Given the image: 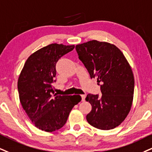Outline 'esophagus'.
Wrapping results in <instances>:
<instances>
[{
	"label": "esophagus",
	"instance_id": "esophagus-1",
	"mask_svg": "<svg viewBox=\"0 0 152 152\" xmlns=\"http://www.w3.org/2000/svg\"><path fill=\"white\" fill-rule=\"evenodd\" d=\"M86 97V95H81V100L83 102L85 101Z\"/></svg>",
	"mask_w": 152,
	"mask_h": 152
}]
</instances>
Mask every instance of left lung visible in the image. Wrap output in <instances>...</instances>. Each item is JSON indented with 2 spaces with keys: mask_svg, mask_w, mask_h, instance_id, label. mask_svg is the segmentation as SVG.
<instances>
[{
  "mask_svg": "<svg viewBox=\"0 0 152 152\" xmlns=\"http://www.w3.org/2000/svg\"><path fill=\"white\" fill-rule=\"evenodd\" d=\"M78 58L91 78L100 85L101 97L88 94L86 100L92 106L88 122L102 130L115 128L127 118L134 96L132 70L123 53L113 44L97 40L76 46Z\"/></svg>",
  "mask_w": 152,
  "mask_h": 152,
  "instance_id": "obj_1",
  "label": "left lung"
}]
</instances>
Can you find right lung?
I'll use <instances>...</instances> for the list:
<instances>
[{
	"label": "right lung",
	"mask_w": 152,
	"mask_h": 152,
	"mask_svg": "<svg viewBox=\"0 0 152 152\" xmlns=\"http://www.w3.org/2000/svg\"><path fill=\"white\" fill-rule=\"evenodd\" d=\"M74 47L54 43L36 51L25 61L18 78L21 105L33 125L41 130L52 132L61 128L74 106L81 100L80 96L51 94H54L52 83L56 62Z\"/></svg>",
	"instance_id": "right-lung-1"
}]
</instances>
